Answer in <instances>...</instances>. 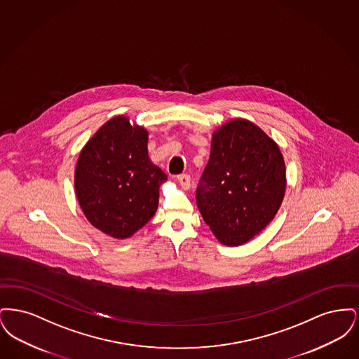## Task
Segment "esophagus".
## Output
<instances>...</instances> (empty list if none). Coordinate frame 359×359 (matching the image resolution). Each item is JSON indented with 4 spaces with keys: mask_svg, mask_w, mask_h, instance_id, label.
<instances>
[{
    "mask_svg": "<svg viewBox=\"0 0 359 359\" xmlns=\"http://www.w3.org/2000/svg\"><path fill=\"white\" fill-rule=\"evenodd\" d=\"M177 182H179V184L182 186L183 189H189L191 187V177H189V175H179L177 176Z\"/></svg>",
    "mask_w": 359,
    "mask_h": 359,
    "instance_id": "1",
    "label": "esophagus"
}]
</instances>
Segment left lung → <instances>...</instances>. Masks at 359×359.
Returning a JSON list of instances; mask_svg holds the SVG:
<instances>
[{
  "instance_id": "obj_1",
  "label": "left lung",
  "mask_w": 359,
  "mask_h": 359,
  "mask_svg": "<svg viewBox=\"0 0 359 359\" xmlns=\"http://www.w3.org/2000/svg\"><path fill=\"white\" fill-rule=\"evenodd\" d=\"M287 187L284 157L252 121L234 118L211 138L196 205L217 239L239 246L272 222Z\"/></svg>"
}]
</instances>
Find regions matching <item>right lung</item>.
<instances>
[{"mask_svg": "<svg viewBox=\"0 0 359 359\" xmlns=\"http://www.w3.org/2000/svg\"><path fill=\"white\" fill-rule=\"evenodd\" d=\"M148 130L117 116L103 123L82 148L74 176L87 221L113 238L132 237L158 207L167 175L148 154Z\"/></svg>", "mask_w": 359, "mask_h": 359, "instance_id": "add662e5", "label": "right lung"}]
</instances>
